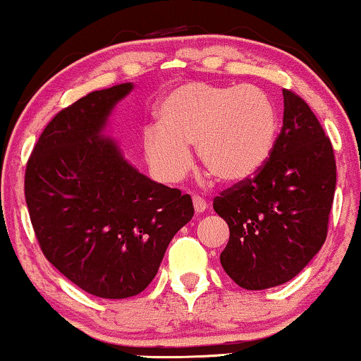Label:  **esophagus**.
<instances>
[{
	"mask_svg": "<svg viewBox=\"0 0 361 361\" xmlns=\"http://www.w3.org/2000/svg\"><path fill=\"white\" fill-rule=\"evenodd\" d=\"M193 207H195V212L197 214H200V212H205L207 210V202H205V198H202V197H198V195H195L193 197Z\"/></svg>",
	"mask_w": 361,
	"mask_h": 361,
	"instance_id": "1",
	"label": "esophagus"
}]
</instances>
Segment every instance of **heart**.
<instances>
[{"mask_svg": "<svg viewBox=\"0 0 361 361\" xmlns=\"http://www.w3.org/2000/svg\"><path fill=\"white\" fill-rule=\"evenodd\" d=\"M157 126L144 132V152L164 181H176L200 164L224 183L250 180L270 159L276 139V110L258 86L185 82L157 109Z\"/></svg>", "mask_w": 361, "mask_h": 361, "instance_id": "obj_1", "label": "heart"}]
</instances>
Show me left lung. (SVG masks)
Returning <instances> with one entry per match:
<instances>
[{"mask_svg": "<svg viewBox=\"0 0 361 361\" xmlns=\"http://www.w3.org/2000/svg\"><path fill=\"white\" fill-rule=\"evenodd\" d=\"M283 126L267 164L214 198L231 233L222 268L246 290L292 280L327 235L336 190L333 146L299 94L283 90Z\"/></svg>", "mask_w": 361, "mask_h": 361, "instance_id": "1", "label": "left lung"}]
</instances>
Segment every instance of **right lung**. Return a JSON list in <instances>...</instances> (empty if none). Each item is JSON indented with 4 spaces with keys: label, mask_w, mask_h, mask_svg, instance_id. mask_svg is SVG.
Returning <instances> with one entry per match:
<instances>
[{
    "label": "right lung",
    "mask_w": 361,
    "mask_h": 361,
    "mask_svg": "<svg viewBox=\"0 0 361 361\" xmlns=\"http://www.w3.org/2000/svg\"><path fill=\"white\" fill-rule=\"evenodd\" d=\"M132 82L61 110L25 169V200L40 250L74 285L127 299L156 276L169 241L193 217L190 195L149 180L103 135Z\"/></svg>",
    "instance_id": "obj_1"
}]
</instances>
